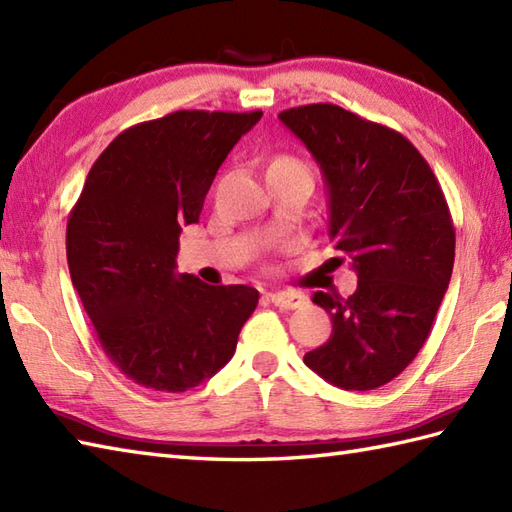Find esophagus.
Segmentation results:
<instances>
[{
  "instance_id": "obj_1",
  "label": "esophagus",
  "mask_w": 512,
  "mask_h": 512,
  "mask_svg": "<svg viewBox=\"0 0 512 512\" xmlns=\"http://www.w3.org/2000/svg\"><path fill=\"white\" fill-rule=\"evenodd\" d=\"M268 299L279 310H297L303 306V303H306V297H303L301 292H290V290L268 292Z\"/></svg>"
}]
</instances>
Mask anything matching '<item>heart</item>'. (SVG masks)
Here are the masks:
<instances>
[{
	"label": "heart",
	"instance_id": "1",
	"mask_svg": "<svg viewBox=\"0 0 512 512\" xmlns=\"http://www.w3.org/2000/svg\"><path fill=\"white\" fill-rule=\"evenodd\" d=\"M275 162H284V165H303L301 160H297V158H290V156H281V158H277Z\"/></svg>",
	"mask_w": 512,
	"mask_h": 512
}]
</instances>
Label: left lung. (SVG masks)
I'll list each match as a JSON object with an SVG mask.
<instances>
[{
    "instance_id": "left-lung-1",
    "label": "left lung",
    "mask_w": 512,
    "mask_h": 512,
    "mask_svg": "<svg viewBox=\"0 0 512 512\" xmlns=\"http://www.w3.org/2000/svg\"><path fill=\"white\" fill-rule=\"evenodd\" d=\"M310 149L328 187L330 237L350 262V297L314 292L332 334L303 356L312 372L347 391L394 380L422 350L449 288L455 228L429 162L396 129L332 103L279 114Z\"/></svg>"
}]
</instances>
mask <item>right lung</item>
Returning <instances> with one entry per match:
<instances>
[{"mask_svg": "<svg viewBox=\"0 0 512 512\" xmlns=\"http://www.w3.org/2000/svg\"><path fill=\"white\" fill-rule=\"evenodd\" d=\"M262 112L178 110L118 134L68 217L72 284L105 356L136 385L187 391L231 361L257 308L250 286L176 273L178 237L200 220L228 151Z\"/></svg>", "mask_w": 512, "mask_h": 512, "instance_id": "add662e5", "label": "right lung"}]
</instances>
